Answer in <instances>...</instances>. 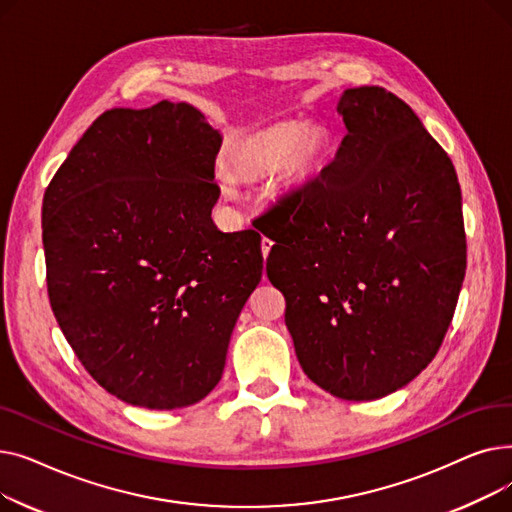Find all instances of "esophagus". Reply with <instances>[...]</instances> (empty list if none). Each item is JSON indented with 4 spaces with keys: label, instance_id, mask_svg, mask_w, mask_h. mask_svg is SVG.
Masks as SVG:
<instances>
[{
    "label": "esophagus",
    "instance_id": "34e87169",
    "mask_svg": "<svg viewBox=\"0 0 512 512\" xmlns=\"http://www.w3.org/2000/svg\"><path fill=\"white\" fill-rule=\"evenodd\" d=\"M272 245H274V242H272L270 238H263V240H261V253H263V259H267V255H270Z\"/></svg>",
    "mask_w": 512,
    "mask_h": 512
}]
</instances>
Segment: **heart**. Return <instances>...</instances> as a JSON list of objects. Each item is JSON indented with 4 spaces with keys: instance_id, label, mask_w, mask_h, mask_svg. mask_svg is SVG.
<instances>
[{
    "instance_id": "b5f03b06",
    "label": "heart",
    "mask_w": 512,
    "mask_h": 512,
    "mask_svg": "<svg viewBox=\"0 0 512 512\" xmlns=\"http://www.w3.org/2000/svg\"><path fill=\"white\" fill-rule=\"evenodd\" d=\"M228 166L242 180H259L280 172L286 195H303L326 172L332 139L326 128L303 122H276L242 134L228 149ZM222 193L232 195L226 174L218 178Z\"/></svg>"
}]
</instances>
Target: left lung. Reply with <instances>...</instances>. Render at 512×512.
Segmentation results:
<instances>
[{"label":"left lung","instance_id":"left-lung-1","mask_svg":"<svg viewBox=\"0 0 512 512\" xmlns=\"http://www.w3.org/2000/svg\"><path fill=\"white\" fill-rule=\"evenodd\" d=\"M346 137L263 234L267 278L307 378L342 400H375L432 363L465 278L461 186L411 107L382 87L346 89Z\"/></svg>","mask_w":512,"mask_h":512}]
</instances>
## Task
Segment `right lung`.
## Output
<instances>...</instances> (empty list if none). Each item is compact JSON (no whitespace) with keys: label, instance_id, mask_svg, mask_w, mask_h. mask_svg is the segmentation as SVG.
I'll list each match as a JSON object with an SVG mask.
<instances>
[{"label":"right lung","instance_id":"right-lung-1","mask_svg":"<svg viewBox=\"0 0 512 512\" xmlns=\"http://www.w3.org/2000/svg\"><path fill=\"white\" fill-rule=\"evenodd\" d=\"M220 147L191 103L116 107L45 191L53 315L93 380L128 405L182 409L218 386L261 280V236L211 220Z\"/></svg>","mask_w":512,"mask_h":512}]
</instances>
